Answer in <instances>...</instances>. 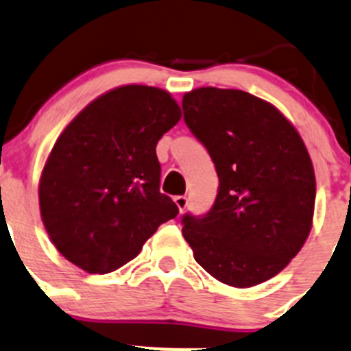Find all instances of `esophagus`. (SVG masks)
Segmentation results:
<instances>
[{
  "label": "esophagus",
  "mask_w": 351,
  "mask_h": 351,
  "mask_svg": "<svg viewBox=\"0 0 351 351\" xmlns=\"http://www.w3.org/2000/svg\"><path fill=\"white\" fill-rule=\"evenodd\" d=\"M173 202H176V205H178L179 212H184L186 206H188V198H186V196H176Z\"/></svg>",
  "instance_id": "esophagus-1"
}]
</instances>
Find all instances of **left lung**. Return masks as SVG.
Masks as SVG:
<instances>
[{
	"label": "left lung",
	"instance_id": "left-lung-1",
	"mask_svg": "<svg viewBox=\"0 0 351 351\" xmlns=\"http://www.w3.org/2000/svg\"><path fill=\"white\" fill-rule=\"evenodd\" d=\"M182 110L219 176L213 206L202 217L186 213L182 236L217 281H269L312 229L315 173L305 143L276 106L239 89H193Z\"/></svg>",
	"mask_w": 351,
	"mask_h": 351
}]
</instances>
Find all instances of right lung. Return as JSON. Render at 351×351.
I'll use <instances>...</instances> for the list:
<instances>
[{"label": "right lung", "mask_w": 351, "mask_h": 351, "mask_svg": "<svg viewBox=\"0 0 351 351\" xmlns=\"http://www.w3.org/2000/svg\"><path fill=\"white\" fill-rule=\"evenodd\" d=\"M179 120L169 93L131 84L96 98L66 125L43 169L39 208L69 262L113 272L178 217V205L160 193L156 143Z\"/></svg>", "instance_id": "1"}]
</instances>
